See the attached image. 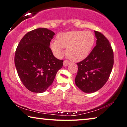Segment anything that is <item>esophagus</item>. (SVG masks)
Segmentation results:
<instances>
[{
    "label": "esophagus",
    "instance_id": "esophagus-1",
    "mask_svg": "<svg viewBox=\"0 0 127 127\" xmlns=\"http://www.w3.org/2000/svg\"><path fill=\"white\" fill-rule=\"evenodd\" d=\"M63 64H64V66L66 67V66H67L68 65H69L70 62L69 61H64Z\"/></svg>",
    "mask_w": 127,
    "mask_h": 127
}]
</instances>
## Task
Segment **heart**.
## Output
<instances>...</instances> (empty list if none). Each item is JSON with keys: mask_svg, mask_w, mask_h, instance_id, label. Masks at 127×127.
Here are the masks:
<instances>
[{"mask_svg": "<svg viewBox=\"0 0 127 127\" xmlns=\"http://www.w3.org/2000/svg\"><path fill=\"white\" fill-rule=\"evenodd\" d=\"M94 34L89 31H71L61 32L57 40L50 43L53 54L59 58L66 49V56L73 62H80L89 56L95 43Z\"/></svg>", "mask_w": 127, "mask_h": 127, "instance_id": "heart-1", "label": "heart"}]
</instances>
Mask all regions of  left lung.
Returning <instances> with one entry per match:
<instances>
[{
  "label": "left lung",
  "instance_id": "obj_1",
  "mask_svg": "<svg viewBox=\"0 0 127 127\" xmlns=\"http://www.w3.org/2000/svg\"><path fill=\"white\" fill-rule=\"evenodd\" d=\"M96 45L89 56L77 63L75 83L85 93L95 92L109 78L113 65V52L109 42L103 34L95 31Z\"/></svg>",
  "mask_w": 127,
  "mask_h": 127
}]
</instances>
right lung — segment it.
Here are the masks:
<instances>
[{
    "instance_id": "add662e5",
    "label": "right lung",
    "mask_w": 127,
    "mask_h": 127,
    "mask_svg": "<svg viewBox=\"0 0 127 127\" xmlns=\"http://www.w3.org/2000/svg\"><path fill=\"white\" fill-rule=\"evenodd\" d=\"M55 33L45 28L27 32L18 44L15 65L24 86L32 92H45L52 84L63 61L53 56L49 46Z\"/></svg>"
}]
</instances>
